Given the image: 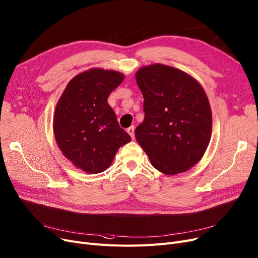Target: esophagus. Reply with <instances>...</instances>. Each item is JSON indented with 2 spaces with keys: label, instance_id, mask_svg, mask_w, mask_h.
<instances>
[{
  "label": "esophagus",
  "instance_id": "1",
  "mask_svg": "<svg viewBox=\"0 0 258 258\" xmlns=\"http://www.w3.org/2000/svg\"><path fill=\"white\" fill-rule=\"evenodd\" d=\"M127 132L129 133V136L131 137V139L135 140V127H133V126L129 127V128L127 129Z\"/></svg>",
  "mask_w": 258,
  "mask_h": 258
}]
</instances>
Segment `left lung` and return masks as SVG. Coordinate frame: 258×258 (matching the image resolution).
<instances>
[{
  "instance_id": "left-lung-1",
  "label": "left lung",
  "mask_w": 258,
  "mask_h": 258,
  "mask_svg": "<svg viewBox=\"0 0 258 258\" xmlns=\"http://www.w3.org/2000/svg\"><path fill=\"white\" fill-rule=\"evenodd\" d=\"M144 97L145 118L136 138L152 166L172 176L187 171L207 150L212 110L199 82L185 72L161 63L136 74Z\"/></svg>"
}]
</instances>
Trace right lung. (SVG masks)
<instances>
[{
  "mask_svg": "<svg viewBox=\"0 0 258 258\" xmlns=\"http://www.w3.org/2000/svg\"><path fill=\"white\" fill-rule=\"evenodd\" d=\"M123 77L98 68L82 72L70 80L57 102L53 122L57 145L86 172L106 170L118 148L131 141L107 100Z\"/></svg>",
  "mask_w": 258,
  "mask_h": 258,
  "instance_id": "right-lung-1",
  "label": "right lung"
}]
</instances>
